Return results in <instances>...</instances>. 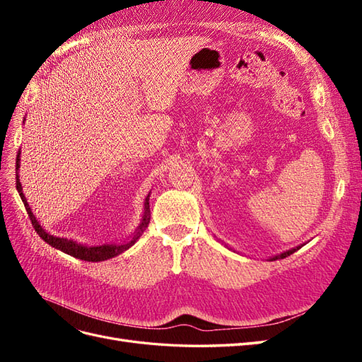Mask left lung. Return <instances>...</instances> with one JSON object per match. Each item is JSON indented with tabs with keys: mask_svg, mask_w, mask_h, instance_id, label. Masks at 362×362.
Instances as JSON below:
<instances>
[{
	"mask_svg": "<svg viewBox=\"0 0 362 362\" xmlns=\"http://www.w3.org/2000/svg\"><path fill=\"white\" fill-rule=\"evenodd\" d=\"M303 245H300V246H296V247H293V249H288V250H286V252H282V254H279V255H275V257H272L269 261H275V259H281V258H286V257H288V255H291V254H294L296 250H299L300 247H302Z\"/></svg>",
	"mask_w": 362,
	"mask_h": 362,
	"instance_id": "1",
	"label": "left lung"
}]
</instances>
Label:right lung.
I'll return each instance as SVG.
<instances>
[{
	"instance_id": "obj_1",
	"label": "right lung",
	"mask_w": 362,
	"mask_h": 362,
	"mask_svg": "<svg viewBox=\"0 0 362 362\" xmlns=\"http://www.w3.org/2000/svg\"><path fill=\"white\" fill-rule=\"evenodd\" d=\"M19 166H21V151L18 152V157H16V170H19ZM16 190H18V193L21 196V199H23V202L25 205V210H27V213L30 216V221H31L33 226H35V229L37 231L39 237L42 240H45V242L49 246L56 247V249L64 252V254H68L71 257L80 258V259H84V261H92V262L104 261V259L113 258V257H116L119 254H122V252H125L127 249H129L131 246H133L137 242V240L140 238V235L144 234V231L148 228L149 218H151V210H149V194L151 193H149L146 196V199H145V208H144V216H141V222L137 226L136 231L129 235L128 240H125V242H122V243L100 245V246H86V245L74 242V240H71V238H63V237L51 235L49 233H47L45 229L40 226L36 216L33 214L31 208H30V205H28V202L25 199V194L23 193V185H21L18 173H16Z\"/></svg>"
}]
</instances>
